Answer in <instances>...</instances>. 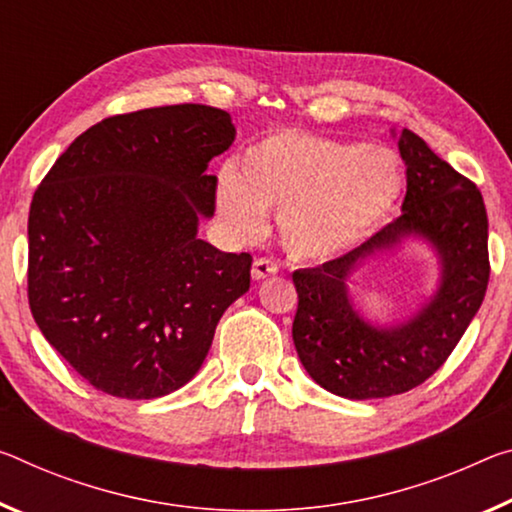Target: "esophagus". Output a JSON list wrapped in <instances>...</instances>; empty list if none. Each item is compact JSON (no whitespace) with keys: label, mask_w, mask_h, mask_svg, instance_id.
I'll return each instance as SVG.
<instances>
[{"label":"esophagus","mask_w":512,"mask_h":512,"mask_svg":"<svg viewBox=\"0 0 512 512\" xmlns=\"http://www.w3.org/2000/svg\"><path fill=\"white\" fill-rule=\"evenodd\" d=\"M280 271V266L273 262V259L269 257H257L253 262V280H264V278H271V275H275Z\"/></svg>","instance_id":"esophagus-1"}]
</instances>
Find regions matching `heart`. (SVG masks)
<instances>
[{"label":"heart","mask_w":512,"mask_h":512,"mask_svg":"<svg viewBox=\"0 0 512 512\" xmlns=\"http://www.w3.org/2000/svg\"><path fill=\"white\" fill-rule=\"evenodd\" d=\"M401 186L399 161L385 148L282 129L243 152L239 175H221L216 202L243 237L262 234L264 214L275 212L291 253L328 257L364 237Z\"/></svg>","instance_id":"heart-1"}]
</instances>
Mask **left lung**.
<instances>
[{
  "instance_id": "1",
  "label": "left lung",
  "mask_w": 512,
  "mask_h": 512,
  "mask_svg": "<svg viewBox=\"0 0 512 512\" xmlns=\"http://www.w3.org/2000/svg\"><path fill=\"white\" fill-rule=\"evenodd\" d=\"M405 161L403 212L362 246L314 269L294 271V346L305 371L344 399H385L442 367L483 303L490 280L488 212L472 180L453 170L415 132L399 134ZM405 236L426 238L443 266L431 304L399 327H371L347 296V273Z\"/></svg>"
}]
</instances>
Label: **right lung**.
<instances>
[{
  "instance_id": "add662e5",
  "label": "right lung",
  "mask_w": 512,
  "mask_h": 512,
  "mask_svg": "<svg viewBox=\"0 0 512 512\" xmlns=\"http://www.w3.org/2000/svg\"><path fill=\"white\" fill-rule=\"evenodd\" d=\"M234 134L205 104L120 113L77 136L36 189L31 314L100 392L157 399L189 383L248 291L253 257L198 239L216 209L205 170Z\"/></svg>"
}]
</instances>
